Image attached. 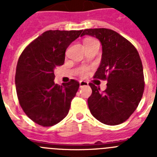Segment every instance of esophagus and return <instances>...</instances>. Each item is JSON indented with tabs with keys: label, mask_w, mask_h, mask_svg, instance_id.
I'll use <instances>...</instances> for the list:
<instances>
[{
	"label": "esophagus",
	"mask_w": 157,
	"mask_h": 157,
	"mask_svg": "<svg viewBox=\"0 0 157 157\" xmlns=\"http://www.w3.org/2000/svg\"><path fill=\"white\" fill-rule=\"evenodd\" d=\"M89 83L86 81H80L79 82V86L80 87H83V86H88Z\"/></svg>",
	"instance_id": "esophagus-1"
}]
</instances>
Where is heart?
Returning a JSON list of instances; mask_svg holds the SVG:
<instances>
[{"label": "heart", "mask_w": 157, "mask_h": 157, "mask_svg": "<svg viewBox=\"0 0 157 157\" xmlns=\"http://www.w3.org/2000/svg\"><path fill=\"white\" fill-rule=\"evenodd\" d=\"M91 40H94V39H92V38H86V39L84 41V42H86V41H91ZM88 71H89L88 67L82 66V67H81L79 69H78V75H79L84 76V75H86L87 74Z\"/></svg>", "instance_id": "obj_1"}]
</instances>
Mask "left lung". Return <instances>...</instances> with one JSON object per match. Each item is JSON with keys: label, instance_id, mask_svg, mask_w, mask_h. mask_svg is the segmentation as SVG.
I'll list each match as a JSON object with an SVG mask.
<instances>
[{"label": "left lung", "instance_id": "obj_1", "mask_svg": "<svg viewBox=\"0 0 157 157\" xmlns=\"http://www.w3.org/2000/svg\"><path fill=\"white\" fill-rule=\"evenodd\" d=\"M96 37L102 45V57L94 78L107 80L101 91L90 83L88 106L94 118L107 125H118L133 114L143 95V67L138 50L125 37L110 29H86L81 36Z\"/></svg>", "mask_w": 157, "mask_h": 157}]
</instances>
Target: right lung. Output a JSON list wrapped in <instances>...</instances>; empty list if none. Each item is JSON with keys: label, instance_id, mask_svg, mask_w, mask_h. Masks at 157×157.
I'll return each mask as SVG.
<instances>
[{"label": "right lung", "instance_id": "1", "mask_svg": "<svg viewBox=\"0 0 157 157\" xmlns=\"http://www.w3.org/2000/svg\"><path fill=\"white\" fill-rule=\"evenodd\" d=\"M81 30H47L30 42L18 60L16 88L19 105L32 121L51 127L68 114L79 82L55 84L54 69L64 63L65 52Z\"/></svg>", "mask_w": 157, "mask_h": 157}]
</instances>
